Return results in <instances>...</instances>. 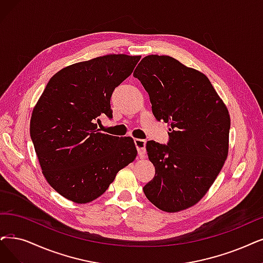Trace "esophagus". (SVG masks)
<instances>
[{"mask_svg": "<svg viewBox=\"0 0 263 263\" xmlns=\"http://www.w3.org/2000/svg\"><path fill=\"white\" fill-rule=\"evenodd\" d=\"M135 145L137 148L138 154L140 156V159H144L145 154H146V150H145V140L142 139H135Z\"/></svg>", "mask_w": 263, "mask_h": 263, "instance_id": "obj_1", "label": "esophagus"}]
</instances>
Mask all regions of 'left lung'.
<instances>
[{"label": "left lung", "mask_w": 263, "mask_h": 263, "mask_svg": "<svg viewBox=\"0 0 263 263\" xmlns=\"http://www.w3.org/2000/svg\"><path fill=\"white\" fill-rule=\"evenodd\" d=\"M148 91L157 121L171 125L170 142H146L155 176L143 192L166 213L201 201L229 152L230 114L211 81L170 56L149 55L134 72Z\"/></svg>", "instance_id": "left-lung-1"}]
</instances>
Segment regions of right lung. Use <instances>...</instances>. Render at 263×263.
Segmentation results:
<instances>
[{
    "label": "right lung",
    "mask_w": 263,
    "mask_h": 263,
    "mask_svg": "<svg viewBox=\"0 0 263 263\" xmlns=\"http://www.w3.org/2000/svg\"><path fill=\"white\" fill-rule=\"evenodd\" d=\"M140 56L106 55L68 66L52 76L33 108L30 136L45 179L60 195L86 204L107 191L134 162L132 137L99 132V117L112 118V92Z\"/></svg>",
    "instance_id": "1"
}]
</instances>
